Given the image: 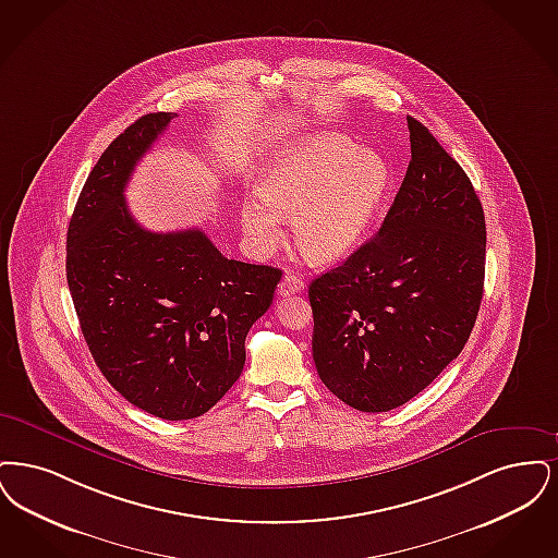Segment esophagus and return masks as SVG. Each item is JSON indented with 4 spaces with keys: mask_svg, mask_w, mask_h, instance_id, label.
<instances>
[{
    "mask_svg": "<svg viewBox=\"0 0 558 558\" xmlns=\"http://www.w3.org/2000/svg\"><path fill=\"white\" fill-rule=\"evenodd\" d=\"M302 290H304L302 277H298V275H293V272H286V277H283L281 283H279V293H281V295H290V293H300Z\"/></svg>",
    "mask_w": 558,
    "mask_h": 558,
    "instance_id": "esophagus-1",
    "label": "esophagus"
}]
</instances>
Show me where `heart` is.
Here are the masks:
<instances>
[{
    "mask_svg": "<svg viewBox=\"0 0 558 558\" xmlns=\"http://www.w3.org/2000/svg\"><path fill=\"white\" fill-rule=\"evenodd\" d=\"M388 162L336 133H308L277 149L258 172L256 192L240 208L243 233L256 252L277 247L281 218L315 263H333L363 240L389 192Z\"/></svg>",
    "mask_w": 558,
    "mask_h": 558,
    "instance_id": "heart-1",
    "label": "heart"
}]
</instances>
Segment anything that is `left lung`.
Segmentation results:
<instances>
[{"label": "left lung", "mask_w": 558, "mask_h": 558, "mask_svg": "<svg viewBox=\"0 0 558 558\" xmlns=\"http://www.w3.org/2000/svg\"><path fill=\"white\" fill-rule=\"evenodd\" d=\"M407 121L411 162L381 229L308 288L318 377L363 412L427 388L461 354L484 295L482 202L429 129Z\"/></svg>", "instance_id": "obj_1"}]
</instances>
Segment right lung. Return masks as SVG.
<instances>
[{
	"label": "right lung",
	"mask_w": 558,
	"mask_h": 558,
	"mask_svg": "<svg viewBox=\"0 0 558 558\" xmlns=\"http://www.w3.org/2000/svg\"><path fill=\"white\" fill-rule=\"evenodd\" d=\"M174 117L137 119L99 156L69 225L66 279L108 384L142 411L185 421L240 379L245 336L281 270L225 258L202 229L147 231L129 213L131 172Z\"/></svg>",
	"instance_id": "add662e5"
}]
</instances>
